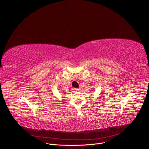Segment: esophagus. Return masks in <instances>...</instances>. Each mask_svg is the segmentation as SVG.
<instances>
[{
    "label": "esophagus",
    "instance_id": "esophagus-1",
    "mask_svg": "<svg viewBox=\"0 0 149 149\" xmlns=\"http://www.w3.org/2000/svg\"><path fill=\"white\" fill-rule=\"evenodd\" d=\"M74 90L75 91H79V88H74Z\"/></svg>",
    "mask_w": 149,
    "mask_h": 149
}]
</instances>
